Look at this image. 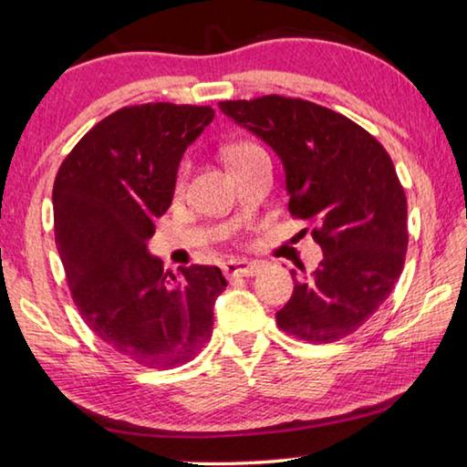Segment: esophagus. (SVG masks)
I'll return each mask as SVG.
<instances>
[{
	"mask_svg": "<svg viewBox=\"0 0 467 467\" xmlns=\"http://www.w3.org/2000/svg\"><path fill=\"white\" fill-rule=\"evenodd\" d=\"M258 269H261V265L254 263V261H229L225 263L223 267V274L227 277H253L258 274Z\"/></svg>",
	"mask_w": 467,
	"mask_h": 467,
	"instance_id": "34e87169",
	"label": "esophagus"
}]
</instances>
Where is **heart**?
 <instances>
[{
  "mask_svg": "<svg viewBox=\"0 0 467 467\" xmlns=\"http://www.w3.org/2000/svg\"><path fill=\"white\" fill-rule=\"evenodd\" d=\"M261 150H263V148H258L256 143H250V141L234 143V146L227 150V161H229V164H234V162H238V161H242V159H246V156H250V154L261 152ZM185 173H188V167H183L182 173H179V177H177V190L183 188Z\"/></svg>",
  "mask_w": 467,
  "mask_h": 467,
  "instance_id": "b5f03b06",
  "label": "heart"
}]
</instances>
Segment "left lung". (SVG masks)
<instances>
[{"label": "left lung", "mask_w": 467, "mask_h": 467, "mask_svg": "<svg viewBox=\"0 0 467 467\" xmlns=\"http://www.w3.org/2000/svg\"><path fill=\"white\" fill-rule=\"evenodd\" d=\"M219 109L274 150L290 213L317 225L324 261L311 275L292 271L277 326L319 344L353 334L390 296L405 265L407 198L389 152L363 127L306 99H229Z\"/></svg>", "instance_id": "8db88e82"}]
</instances>
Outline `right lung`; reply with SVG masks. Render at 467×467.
<instances>
[{
  "instance_id": "right-lung-1",
  "label": "right lung",
  "mask_w": 467,
  "mask_h": 467,
  "mask_svg": "<svg viewBox=\"0 0 467 467\" xmlns=\"http://www.w3.org/2000/svg\"><path fill=\"white\" fill-rule=\"evenodd\" d=\"M214 119L211 106L120 109L83 135L56 175V246L85 324L143 368L188 363L213 332L225 277L213 265L173 275L150 254L179 162Z\"/></svg>"
}]
</instances>
